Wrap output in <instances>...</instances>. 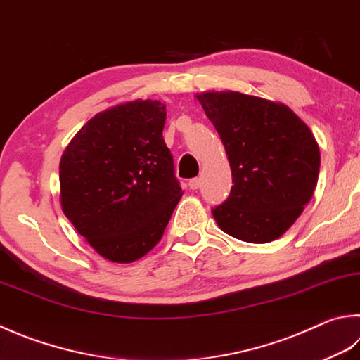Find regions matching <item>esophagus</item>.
<instances>
[{"instance_id": "34e87169", "label": "esophagus", "mask_w": 360, "mask_h": 360, "mask_svg": "<svg viewBox=\"0 0 360 360\" xmlns=\"http://www.w3.org/2000/svg\"><path fill=\"white\" fill-rule=\"evenodd\" d=\"M188 185L191 189H199L200 188V179H191V180H189Z\"/></svg>"}]
</instances>
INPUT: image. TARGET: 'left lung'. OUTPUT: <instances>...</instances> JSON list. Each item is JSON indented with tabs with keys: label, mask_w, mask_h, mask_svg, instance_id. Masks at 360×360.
<instances>
[{
	"label": "left lung",
	"mask_w": 360,
	"mask_h": 360,
	"mask_svg": "<svg viewBox=\"0 0 360 360\" xmlns=\"http://www.w3.org/2000/svg\"><path fill=\"white\" fill-rule=\"evenodd\" d=\"M198 100L221 136L232 169L230 195L212 210L222 232L248 243L279 238L314 195L320 147L287 105L241 92Z\"/></svg>",
	"instance_id": "1"
}]
</instances>
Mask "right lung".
I'll return each mask as SVG.
<instances>
[{
    "label": "right lung",
    "mask_w": 360,
    "mask_h": 360,
    "mask_svg": "<svg viewBox=\"0 0 360 360\" xmlns=\"http://www.w3.org/2000/svg\"><path fill=\"white\" fill-rule=\"evenodd\" d=\"M166 106L134 100L98 112L60 157V207L86 241L131 263L161 240L181 188L165 139Z\"/></svg>",
    "instance_id": "1"
}]
</instances>
